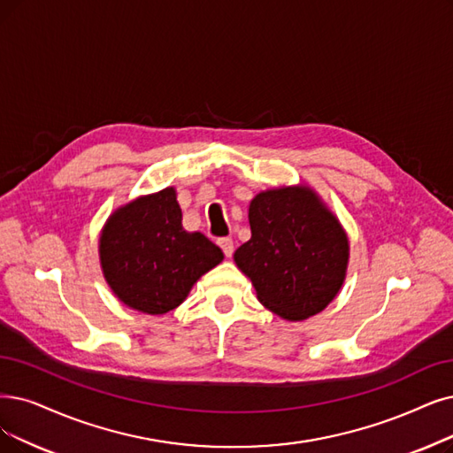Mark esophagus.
Segmentation results:
<instances>
[{
  "label": "esophagus",
  "instance_id": "1",
  "mask_svg": "<svg viewBox=\"0 0 453 453\" xmlns=\"http://www.w3.org/2000/svg\"><path fill=\"white\" fill-rule=\"evenodd\" d=\"M217 243H219L221 250L225 252V257H232V252H234L232 238H219V240H217Z\"/></svg>",
  "mask_w": 453,
  "mask_h": 453
}]
</instances>
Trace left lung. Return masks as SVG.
<instances>
[{"mask_svg":"<svg viewBox=\"0 0 453 453\" xmlns=\"http://www.w3.org/2000/svg\"><path fill=\"white\" fill-rule=\"evenodd\" d=\"M250 240L234 252L258 301L284 319L327 306L346 277L349 243L336 217L309 188L258 193L249 206Z\"/></svg>","mask_w":453,"mask_h":453,"instance_id":"1","label":"left lung"}]
</instances>
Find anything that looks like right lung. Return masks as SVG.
I'll return each instance as SVG.
<instances>
[{
  "instance_id": "1",
  "label": "right lung",
  "mask_w": 453,
  "mask_h": 453,
  "mask_svg": "<svg viewBox=\"0 0 453 453\" xmlns=\"http://www.w3.org/2000/svg\"><path fill=\"white\" fill-rule=\"evenodd\" d=\"M223 260L201 232H186L176 193L139 196L107 219L100 236L104 277L115 296L144 314H165Z\"/></svg>"
}]
</instances>
